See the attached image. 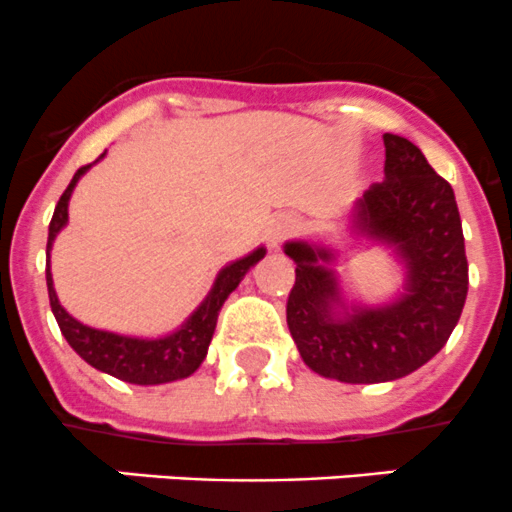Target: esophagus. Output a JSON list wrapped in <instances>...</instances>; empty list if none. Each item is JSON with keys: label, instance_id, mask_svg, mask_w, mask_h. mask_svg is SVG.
I'll list each match as a JSON object with an SVG mask.
<instances>
[{"label": "esophagus", "instance_id": "34e87169", "mask_svg": "<svg viewBox=\"0 0 512 512\" xmlns=\"http://www.w3.org/2000/svg\"><path fill=\"white\" fill-rule=\"evenodd\" d=\"M294 232V223L289 218H280L275 225L270 227V232H267V242H270V247H277L282 240H287L289 235Z\"/></svg>", "mask_w": 512, "mask_h": 512}]
</instances>
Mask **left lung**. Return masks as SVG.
Returning <instances> with one entry per match:
<instances>
[{
    "instance_id": "left-lung-1",
    "label": "left lung",
    "mask_w": 512,
    "mask_h": 512,
    "mask_svg": "<svg viewBox=\"0 0 512 512\" xmlns=\"http://www.w3.org/2000/svg\"><path fill=\"white\" fill-rule=\"evenodd\" d=\"M386 163L354 203V232L389 245L406 267L404 294L381 307H349L332 262L337 252L292 240L294 287L287 327L304 364L344 384L409 376L443 349L461 319L468 260L453 188L411 141L384 133Z\"/></svg>"
}]
</instances>
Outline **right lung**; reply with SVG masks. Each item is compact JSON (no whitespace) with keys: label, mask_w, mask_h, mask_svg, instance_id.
Here are the masks:
<instances>
[{"label":"right lung","mask_w":512,"mask_h":512,"mask_svg":"<svg viewBox=\"0 0 512 512\" xmlns=\"http://www.w3.org/2000/svg\"><path fill=\"white\" fill-rule=\"evenodd\" d=\"M103 156H106V153H103ZM89 168L91 163L76 170L69 188L64 190V195H61L59 203H56L54 218H51L49 223L46 255H49L51 245H54L61 227L69 223L71 193H74L76 183H79V178ZM265 252H267L265 247H257V250H252L250 255L240 257V260L230 262V265L223 267L220 275L215 277V285L208 292V297H205L203 302H200V307L190 314L188 322H185L180 329H175V332L165 334V337H158V339L123 337V334L103 332V329H94L81 324L79 319H74L64 307H61L59 297H56L54 280H51V270L46 267V287H49L51 312H54L61 334H64L66 342L71 344V349H74L86 364L94 366V369L103 371V374L116 376V379L121 381H128V384H138V386L168 384V381L185 379V376H190L200 364H203L225 299L230 297L232 289L240 285V280L247 275V270L265 257Z\"/></svg>","instance_id":"add662e5"}]
</instances>
